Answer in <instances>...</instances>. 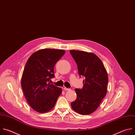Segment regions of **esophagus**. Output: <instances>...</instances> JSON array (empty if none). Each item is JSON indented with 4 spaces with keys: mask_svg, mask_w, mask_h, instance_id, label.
Instances as JSON below:
<instances>
[{
    "mask_svg": "<svg viewBox=\"0 0 135 135\" xmlns=\"http://www.w3.org/2000/svg\"><path fill=\"white\" fill-rule=\"evenodd\" d=\"M63 89H64L65 91H69V90H71L70 89L67 88H66V87H64V88H63Z\"/></svg>",
    "mask_w": 135,
    "mask_h": 135,
    "instance_id": "1",
    "label": "esophagus"
}]
</instances>
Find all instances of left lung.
<instances>
[{"label":"left lung","instance_id":"left-lung-1","mask_svg":"<svg viewBox=\"0 0 135 135\" xmlns=\"http://www.w3.org/2000/svg\"><path fill=\"white\" fill-rule=\"evenodd\" d=\"M70 52L78 65L79 74L85 78L83 88L75 89L77 97L71 104L72 109L80 114L89 115L97 109L107 93L108 74L95 54L75 50Z\"/></svg>","mask_w":135,"mask_h":135}]
</instances>
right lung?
Wrapping results in <instances>:
<instances>
[{
	"label": "right lung",
	"mask_w": 135,
	"mask_h": 135,
	"mask_svg": "<svg viewBox=\"0 0 135 135\" xmlns=\"http://www.w3.org/2000/svg\"><path fill=\"white\" fill-rule=\"evenodd\" d=\"M65 52L61 49H40L33 53L26 63L21 87L28 104L37 112L51 110L62 94V88L48 82L54 77V68Z\"/></svg>",
	"instance_id": "obj_1"
}]
</instances>
